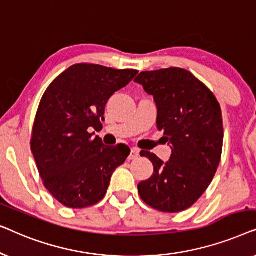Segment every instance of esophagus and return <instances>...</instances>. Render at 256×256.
<instances>
[{
    "mask_svg": "<svg viewBox=\"0 0 256 256\" xmlns=\"http://www.w3.org/2000/svg\"><path fill=\"white\" fill-rule=\"evenodd\" d=\"M138 156H140L138 150L136 148H132L130 154H129V156H128V160H135V158H138Z\"/></svg>",
    "mask_w": 256,
    "mask_h": 256,
    "instance_id": "obj_1",
    "label": "esophagus"
}]
</instances>
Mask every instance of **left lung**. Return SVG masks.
I'll return each instance as SVG.
<instances>
[{"instance_id":"1","label":"left lung","mask_w":256,"mask_h":256,"mask_svg":"<svg viewBox=\"0 0 256 256\" xmlns=\"http://www.w3.org/2000/svg\"><path fill=\"white\" fill-rule=\"evenodd\" d=\"M134 82L154 96L156 126L171 148L166 162L141 152L152 160L154 174L138 185V194L158 211H184L202 197L219 166L224 140L220 104L211 90L184 68L141 72Z\"/></svg>"}]
</instances>
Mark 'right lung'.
Instances as JSON below:
<instances>
[{
  "label": "right lung",
  "instance_id": "1",
  "mask_svg": "<svg viewBox=\"0 0 256 256\" xmlns=\"http://www.w3.org/2000/svg\"><path fill=\"white\" fill-rule=\"evenodd\" d=\"M138 71L76 64L45 90L34 118L31 152L46 190L71 208L99 202L110 177L127 158L124 144L106 146L90 129H101L104 107Z\"/></svg>",
  "mask_w": 256,
  "mask_h": 256
}]
</instances>
